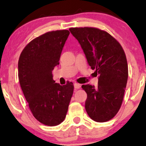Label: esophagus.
Here are the masks:
<instances>
[{"label": "esophagus", "mask_w": 146, "mask_h": 146, "mask_svg": "<svg viewBox=\"0 0 146 146\" xmlns=\"http://www.w3.org/2000/svg\"><path fill=\"white\" fill-rule=\"evenodd\" d=\"M80 87H81V84H78V83L74 84V88H75V89H78V88H80Z\"/></svg>", "instance_id": "obj_1"}]
</instances>
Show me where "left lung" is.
<instances>
[{
  "label": "left lung",
  "instance_id": "1",
  "mask_svg": "<svg viewBox=\"0 0 146 146\" xmlns=\"http://www.w3.org/2000/svg\"><path fill=\"white\" fill-rule=\"evenodd\" d=\"M98 75V86L82 85L87 93L85 108L98 122L113 119L120 109L128 77L126 57L121 44L106 31L93 27L70 28Z\"/></svg>",
  "mask_w": 146,
  "mask_h": 146
}]
</instances>
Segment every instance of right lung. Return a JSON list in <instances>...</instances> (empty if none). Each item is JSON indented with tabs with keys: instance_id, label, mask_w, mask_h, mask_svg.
<instances>
[{
	"instance_id": "obj_1",
	"label": "right lung",
	"mask_w": 146,
	"mask_h": 146,
	"mask_svg": "<svg viewBox=\"0 0 146 146\" xmlns=\"http://www.w3.org/2000/svg\"><path fill=\"white\" fill-rule=\"evenodd\" d=\"M69 33L68 30H58L35 38L18 60L19 82L30 110L38 121L48 126L64 121L73 95V83L61 86L52 75Z\"/></svg>"
}]
</instances>
